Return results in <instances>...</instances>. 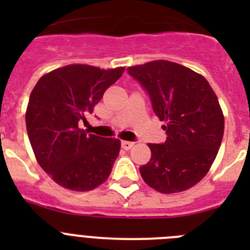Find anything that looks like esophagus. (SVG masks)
I'll return each instance as SVG.
<instances>
[{"label": "esophagus", "mask_w": 250, "mask_h": 250, "mask_svg": "<svg viewBox=\"0 0 250 250\" xmlns=\"http://www.w3.org/2000/svg\"><path fill=\"white\" fill-rule=\"evenodd\" d=\"M132 146H134V143H131V141H121V147L123 149L130 150Z\"/></svg>", "instance_id": "1"}]
</instances>
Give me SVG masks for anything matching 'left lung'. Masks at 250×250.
Returning a JSON list of instances; mask_svg holds the SVG:
<instances>
[{
	"label": "left lung",
	"instance_id": "left-lung-1",
	"mask_svg": "<svg viewBox=\"0 0 250 250\" xmlns=\"http://www.w3.org/2000/svg\"><path fill=\"white\" fill-rule=\"evenodd\" d=\"M127 72L167 124L164 144H147L151 159L140 167L141 176L159 193L188 190L207 175L222 144L224 115L215 92L203 75L167 60L130 66Z\"/></svg>",
	"mask_w": 250,
	"mask_h": 250
}]
</instances>
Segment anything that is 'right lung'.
Segmentation results:
<instances>
[{"label":"right lung","mask_w":250,"mask_h":250,"mask_svg":"<svg viewBox=\"0 0 250 250\" xmlns=\"http://www.w3.org/2000/svg\"><path fill=\"white\" fill-rule=\"evenodd\" d=\"M125 67L74 63L43 75L30 95L26 129L35 158L65 189L89 191L105 183L118 158L119 139L86 134L79 121L94 111Z\"/></svg>","instance_id":"1"}]
</instances>
